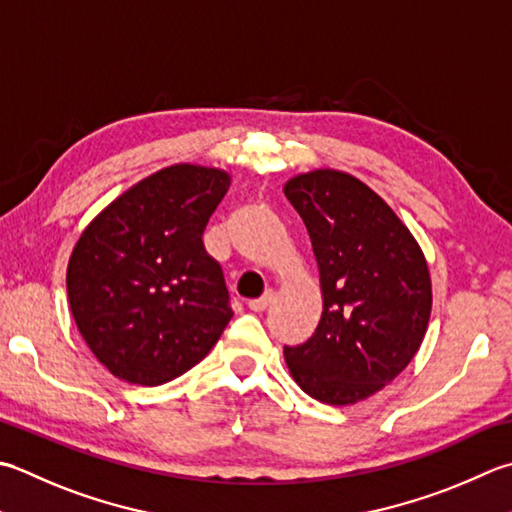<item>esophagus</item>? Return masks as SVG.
<instances>
[{
	"label": "esophagus",
	"mask_w": 512,
	"mask_h": 512,
	"mask_svg": "<svg viewBox=\"0 0 512 512\" xmlns=\"http://www.w3.org/2000/svg\"><path fill=\"white\" fill-rule=\"evenodd\" d=\"M270 302H273V290H266V293L262 297L257 299H250L248 302V308L255 310V313H262V310H266L270 306Z\"/></svg>",
	"instance_id": "obj_1"
}]
</instances>
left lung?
I'll return each mask as SVG.
<instances>
[{
    "mask_svg": "<svg viewBox=\"0 0 512 512\" xmlns=\"http://www.w3.org/2000/svg\"><path fill=\"white\" fill-rule=\"evenodd\" d=\"M322 279L324 310L290 375L324 404H355L402 373L422 344L433 295L426 259L382 197L339 170L290 179Z\"/></svg>",
    "mask_w": 512,
    "mask_h": 512,
    "instance_id": "obj_1",
    "label": "left lung"
}]
</instances>
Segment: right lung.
I'll return each mask as SVG.
<instances>
[{"label":"right lung","mask_w":512,"mask_h":512,"mask_svg":"<svg viewBox=\"0 0 512 512\" xmlns=\"http://www.w3.org/2000/svg\"><path fill=\"white\" fill-rule=\"evenodd\" d=\"M230 186L217 168L177 164L117 197L70 255L79 333L115 377L159 386L202 362L233 317L204 230Z\"/></svg>","instance_id":"obj_1"}]
</instances>
